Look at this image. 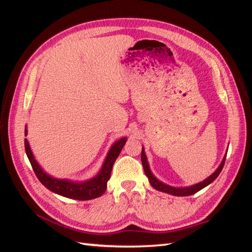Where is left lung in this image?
<instances>
[{
	"label": "left lung",
	"mask_w": 252,
	"mask_h": 252,
	"mask_svg": "<svg viewBox=\"0 0 252 252\" xmlns=\"http://www.w3.org/2000/svg\"><path fill=\"white\" fill-rule=\"evenodd\" d=\"M226 154H227V152H226ZM226 154L224 155L222 162L220 163V165H219L218 169L210 176H208L206 180H203L202 182H200V183H197V184H194L191 186H187V187L170 186L168 184H164L163 182L159 181L156 178V176L153 174V172L151 171V168H149V164H148V161H147L145 151H144V147L142 149L141 158H142V164H143V168H144V172H145L146 176L148 178L149 183H151V185L154 187L155 189H157L159 191H162V192H167V194L173 195V196H189V195H192V194H196L197 191H199L202 189H205L206 186H208L209 184H211L212 182L218 178L219 174L221 173V171L223 169L224 162H225Z\"/></svg>",
	"instance_id": "obj_1"
}]
</instances>
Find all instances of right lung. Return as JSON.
<instances>
[{"instance_id": "1", "label": "right lung", "mask_w": 252, "mask_h": 252, "mask_svg": "<svg viewBox=\"0 0 252 252\" xmlns=\"http://www.w3.org/2000/svg\"><path fill=\"white\" fill-rule=\"evenodd\" d=\"M27 134H28V131H27L26 126L25 135L27 136ZM126 140V137H122L112 144L99 172L94 178L82 182L71 181L68 179H56L54 176L47 174L41 168V165L37 163L27 138H25V149L36 178L47 189L61 196L70 198V199L90 200L101 196L105 192L107 189V182H108L111 174L112 165H114L116 159L119 156Z\"/></svg>"}]
</instances>
